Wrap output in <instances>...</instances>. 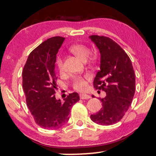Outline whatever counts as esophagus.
<instances>
[{
  "label": "esophagus",
  "instance_id": "34e87169",
  "mask_svg": "<svg viewBox=\"0 0 156 156\" xmlns=\"http://www.w3.org/2000/svg\"><path fill=\"white\" fill-rule=\"evenodd\" d=\"M80 99H89L90 98V96H89L87 94H80Z\"/></svg>",
  "mask_w": 156,
  "mask_h": 156
}]
</instances>
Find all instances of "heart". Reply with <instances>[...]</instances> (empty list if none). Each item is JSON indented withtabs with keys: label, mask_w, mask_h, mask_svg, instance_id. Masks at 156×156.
I'll list each match as a JSON object with an SVG mask.
<instances>
[{
	"label": "heart",
	"mask_w": 156,
	"mask_h": 156,
	"mask_svg": "<svg viewBox=\"0 0 156 156\" xmlns=\"http://www.w3.org/2000/svg\"><path fill=\"white\" fill-rule=\"evenodd\" d=\"M71 51H72L76 56H77L81 60H85L88 57L89 54V49L85 45L81 44H76L71 47ZM58 70L60 72H62L64 70V66H63V61L62 58L60 56H57L55 61ZM89 78V76L86 75L84 76H77L74 78L73 81V87L74 89L79 91H83L86 89L87 87L86 79Z\"/></svg>",
	"instance_id": "b5f03b06"
}]
</instances>
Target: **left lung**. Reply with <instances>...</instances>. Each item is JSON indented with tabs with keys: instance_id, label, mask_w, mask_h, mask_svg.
<instances>
[{
	"instance_id": "8db88e82",
	"label": "left lung",
	"mask_w": 156,
	"mask_h": 156,
	"mask_svg": "<svg viewBox=\"0 0 156 156\" xmlns=\"http://www.w3.org/2000/svg\"><path fill=\"white\" fill-rule=\"evenodd\" d=\"M89 38L100 53V69L94 78V87L106 92V96L100 99L102 107L90 118L98 125H113L123 118L133 98L134 70L128 55L112 39L97 35L90 36Z\"/></svg>"
}]
</instances>
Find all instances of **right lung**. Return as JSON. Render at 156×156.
<instances>
[{"label":"right lung","instance_id":"right-lung-1","mask_svg":"<svg viewBox=\"0 0 156 156\" xmlns=\"http://www.w3.org/2000/svg\"><path fill=\"white\" fill-rule=\"evenodd\" d=\"M65 41L61 36L47 39L31 51L23 68V88L28 109L36 123L43 129H56L69 119L70 109L79 100L78 94H69L64 102L55 96L57 76L56 54Z\"/></svg>","mask_w":156,"mask_h":156}]
</instances>
